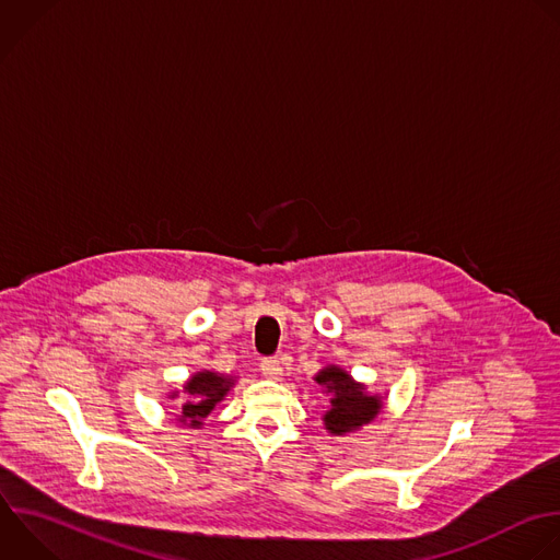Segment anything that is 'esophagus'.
<instances>
[{"mask_svg":"<svg viewBox=\"0 0 560 560\" xmlns=\"http://www.w3.org/2000/svg\"><path fill=\"white\" fill-rule=\"evenodd\" d=\"M261 374L268 378V381H281V376H283V366H281V362L277 360V358H266V360H261Z\"/></svg>","mask_w":560,"mask_h":560,"instance_id":"esophagus-1","label":"esophagus"}]
</instances>
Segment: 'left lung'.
Returning a JSON list of instances; mask_svg holds the SVG:
<instances>
[{
    "mask_svg": "<svg viewBox=\"0 0 560 560\" xmlns=\"http://www.w3.org/2000/svg\"><path fill=\"white\" fill-rule=\"evenodd\" d=\"M314 383L329 396L323 413V427L334 438L360 431L385 409V398L381 394H369L364 383L353 381L338 364L323 366L314 376Z\"/></svg>",
    "mask_w": 560,
    "mask_h": 560,
    "instance_id": "obj_1",
    "label": "left lung"
}]
</instances>
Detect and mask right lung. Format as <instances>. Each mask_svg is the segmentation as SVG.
<instances>
[{
    "instance_id": "add662e5",
    "label": "right lung",
    "mask_w": 560,
    "mask_h": 560,
    "mask_svg": "<svg viewBox=\"0 0 560 560\" xmlns=\"http://www.w3.org/2000/svg\"><path fill=\"white\" fill-rule=\"evenodd\" d=\"M235 387V376L218 374L213 369H202L184 383L182 398H179V413L175 420L182 427L202 429L209 413L229 396ZM179 392H171L168 398H177Z\"/></svg>"
}]
</instances>
